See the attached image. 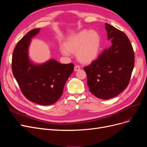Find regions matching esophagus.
<instances>
[{
    "label": "esophagus",
    "mask_w": 147,
    "mask_h": 147,
    "mask_svg": "<svg viewBox=\"0 0 147 147\" xmlns=\"http://www.w3.org/2000/svg\"><path fill=\"white\" fill-rule=\"evenodd\" d=\"M80 67L79 65H76V66H75V67H74V70L75 71H78V70H80Z\"/></svg>",
    "instance_id": "esophagus-1"
}]
</instances>
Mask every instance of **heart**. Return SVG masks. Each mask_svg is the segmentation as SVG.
Listing matches in <instances>:
<instances>
[{
  "label": "heart",
  "mask_w": 147,
  "mask_h": 147,
  "mask_svg": "<svg viewBox=\"0 0 147 147\" xmlns=\"http://www.w3.org/2000/svg\"><path fill=\"white\" fill-rule=\"evenodd\" d=\"M100 43V37L96 31L83 30L67 38L60 50L65 56L76 52L77 58L80 63L90 64L99 55Z\"/></svg>",
  "instance_id": "heart-1"
}]
</instances>
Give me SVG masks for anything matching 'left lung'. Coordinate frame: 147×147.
Returning <instances> with one entry per match:
<instances>
[{
	"instance_id": "obj_1",
	"label": "left lung",
	"mask_w": 147,
	"mask_h": 147,
	"mask_svg": "<svg viewBox=\"0 0 147 147\" xmlns=\"http://www.w3.org/2000/svg\"><path fill=\"white\" fill-rule=\"evenodd\" d=\"M105 26L112 45L84 70L90 92L99 99H109L127 88L134 66V53L125 34L108 23Z\"/></svg>"
}]
</instances>
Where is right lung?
<instances>
[{
    "mask_svg": "<svg viewBox=\"0 0 147 147\" xmlns=\"http://www.w3.org/2000/svg\"><path fill=\"white\" fill-rule=\"evenodd\" d=\"M40 28L26 34L18 42L12 57V71L23 95L29 100L42 105L56 103L63 94L65 84L74 72V64H61L50 59L42 64L30 59L31 40Z\"/></svg>",
    "mask_w": 147,
    "mask_h": 147,
    "instance_id": "obj_1",
    "label": "right lung"
}]
</instances>
